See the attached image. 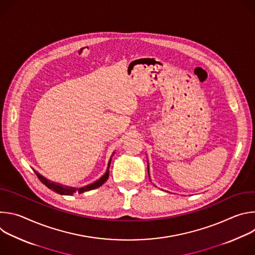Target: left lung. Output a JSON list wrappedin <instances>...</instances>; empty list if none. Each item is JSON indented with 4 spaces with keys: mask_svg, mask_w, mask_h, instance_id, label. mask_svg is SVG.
Returning <instances> with one entry per match:
<instances>
[{
    "mask_svg": "<svg viewBox=\"0 0 255 255\" xmlns=\"http://www.w3.org/2000/svg\"><path fill=\"white\" fill-rule=\"evenodd\" d=\"M147 166H148V176L150 178V175H149V163H148V161H147Z\"/></svg>",
    "mask_w": 255,
    "mask_h": 255,
    "instance_id": "left-lung-1",
    "label": "left lung"
}]
</instances>
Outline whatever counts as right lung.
I'll list each match as a JSON object with an SVG mask.
<instances>
[{
	"label": "right lung",
	"instance_id": "obj_1",
	"mask_svg": "<svg viewBox=\"0 0 255 255\" xmlns=\"http://www.w3.org/2000/svg\"><path fill=\"white\" fill-rule=\"evenodd\" d=\"M114 155V152L112 154V156ZM111 160H112V157L110 158V160H109L108 162V167H107V170L106 172L99 178L97 179L96 181H94V183L88 185V186H85L83 188H74V187H67V186H63V185H60V184H57V183H54V181H51L49 179H47L46 177H44L43 175H41L38 171H36L35 169L34 172L36 173V175H37V177L39 178V180L41 181V183L43 185H45L48 189L52 190L53 192L59 194V195H65V196H71L74 195L75 193H79V194H82V193H85V192H89L91 190H95L99 187H101L105 181L108 179L109 177V167H110V164H111Z\"/></svg>",
	"mask_w": 255,
	"mask_h": 255
}]
</instances>
